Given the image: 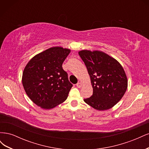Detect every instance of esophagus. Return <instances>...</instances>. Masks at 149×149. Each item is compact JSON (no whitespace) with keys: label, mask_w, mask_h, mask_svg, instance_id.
Masks as SVG:
<instances>
[{"label":"esophagus","mask_w":149,"mask_h":149,"mask_svg":"<svg viewBox=\"0 0 149 149\" xmlns=\"http://www.w3.org/2000/svg\"><path fill=\"white\" fill-rule=\"evenodd\" d=\"M76 86L78 88H81L82 86V83L81 82H78L77 84H76Z\"/></svg>","instance_id":"1"}]
</instances>
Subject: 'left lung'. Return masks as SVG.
Returning a JSON list of instances; mask_svg holds the SVG:
<instances>
[{
    "instance_id": "1",
    "label": "left lung",
    "mask_w": 149,
    "mask_h": 149,
    "mask_svg": "<svg viewBox=\"0 0 149 149\" xmlns=\"http://www.w3.org/2000/svg\"><path fill=\"white\" fill-rule=\"evenodd\" d=\"M87 68L93 88V95L84 101L99 111L109 109L123 97L127 78L123 66L114 58L101 51H79Z\"/></svg>"
}]
</instances>
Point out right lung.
Wrapping results in <instances>:
<instances>
[{
  "instance_id": "obj_1",
  "label": "right lung",
  "mask_w": 149,
  "mask_h": 149,
  "mask_svg": "<svg viewBox=\"0 0 149 149\" xmlns=\"http://www.w3.org/2000/svg\"><path fill=\"white\" fill-rule=\"evenodd\" d=\"M70 49L49 48L33 56L25 67L22 84L36 105L50 109L63 102L73 86L62 64Z\"/></svg>"
}]
</instances>
